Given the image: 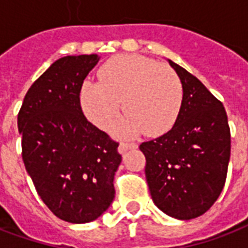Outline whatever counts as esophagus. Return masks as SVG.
I'll use <instances>...</instances> for the list:
<instances>
[{"instance_id": "esophagus-1", "label": "esophagus", "mask_w": 248, "mask_h": 248, "mask_svg": "<svg viewBox=\"0 0 248 248\" xmlns=\"http://www.w3.org/2000/svg\"><path fill=\"white\" fill-rule=\"evenodd\" d=\"M137 145L136 144H133V142H120V145H119V152L120 153H125L126 151H131V149H136Z\"/></svg>"}]
</instances>
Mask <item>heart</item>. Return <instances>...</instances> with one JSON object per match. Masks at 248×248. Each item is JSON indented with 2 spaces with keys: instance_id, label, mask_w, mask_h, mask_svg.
I'll list each match as a JSON object with an SVG mask.
<instances>
[{
  "instance_id": "heart-1",
  "label": "heart",
  "mask_w": 248,
  "mask_h": 248,
  "mask_svg": "<svg viewBox=\"0 0 248 248\" xmlns=\"http://www.w3.org/2000/svg\"><path fill=\"white\" fill-rule=\"evenodd\" d=\"M100 82L86 80L80 106L87 119L108 131L122 109L128 112L119 132L135 136L145 131L160 136L170 131L180 115L184 88L177 72L151 58L124 54L108 59L99 68Z\"/></svg>"
}]
</instances>
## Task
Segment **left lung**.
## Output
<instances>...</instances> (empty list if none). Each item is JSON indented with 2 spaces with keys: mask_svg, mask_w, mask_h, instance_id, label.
<instances>
[{
  "mask_svg": "<svg viewBox=\"0 0 248 248\" xmlns=\"http://www.w3.org/2000/svg\"><path fill=\"white\" fill-rule=\"evenodd\" d=\"M184 88L180 115L170 131L140 151L153 202L168 216L193 219L205 214L223 189L231 135L223 104L185 68L169 61Z\"/></svg>",
  "mask_w": 248,
  "mask_h": 248,
  "instance_id": "obj_1",
  "label": "left lung"
}]
</instances>
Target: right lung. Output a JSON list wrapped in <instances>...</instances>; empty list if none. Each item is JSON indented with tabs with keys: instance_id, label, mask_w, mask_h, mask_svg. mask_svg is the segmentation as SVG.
Here are the masks:
<instances>
[{
	"instance_id": "1",
	"label": "right lung",
	"mask_w": 248,
	"mask_h": 248,
	"mask_svg": "<svg viewBox=\"0 0 248 248\" xmlns=\"http://www.w3.org/2000/svg\"><path fill=\"white\" fill-rule=\"evenodd\" d=\"M100 58L58 59L32 86L18 112L22 160L38 196L59 219L95 220L115 198L119 142L83 115L80 88Z\"/></svg>"
}]
</instances>
